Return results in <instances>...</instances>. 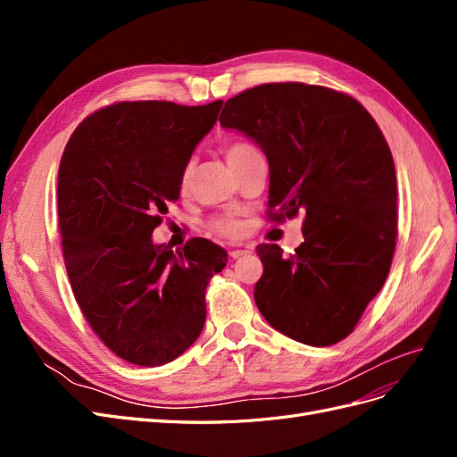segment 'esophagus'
<instances>
[{"label":"esophagus","mask_w":457,"mask_h":457,"mask_svg":"<svg viewBox=\"0 0 457 457\" xmlns=\"http://www.w3.org/2000/svg\"><path fill=\"white\" fill-rule=\"evenodd\" d=\"M247 252L245 250H232L228 255H230V259H238V257H242V255H245Z\"/></svg>","instance_id":"obj_1"}]
</instances>
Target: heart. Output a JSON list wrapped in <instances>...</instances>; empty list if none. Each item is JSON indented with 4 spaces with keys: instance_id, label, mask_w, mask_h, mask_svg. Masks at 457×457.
Wrapping results in <instances>:
<instances>
[{
    "instance_id": "1",
    "label": "heart",
    "mask_w": 457,
    "mask_h": 457,
    "mask_svg": "<svg viewBox=\"0 0 457 457\" xmlns=\"http://www.w3.org/2000/svg\"><path fill=\"white\" fill-rule=\"evenodd\" d=\"M252 152H255V148L252 145L237 141V143H230V145L225 146V158H227L228 165H234L237 162H240L242 158H245L247 154H252ZM190 175H192V168H190V165H187V168L181 173V183H179V185H181V190L188 188ZM212 230L220 234V237H225V238L237 240V238L242 237L244 227H242V223H240L238 219L219 217V219L212 220Z\"/></svg>"
}]
</instances>
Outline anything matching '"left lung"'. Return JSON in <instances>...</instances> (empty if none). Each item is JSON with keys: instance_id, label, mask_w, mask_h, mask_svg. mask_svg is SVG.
<instances>
[{"instance_id": "left-lung-1", "label": "left lung", "mask_w": 457, "mask_h": 457, "mask_svg": "<svg viewBox=\"0 0 457 457\" xmlns=\"http://www.w3.org/2000/svg\"><path fill=\"white\" fill-rule=\"evenodd\" d=\"M219 121L265 152L269 219L305 213L295 253L257 245V309L299 343L336 345L379 294L396 245V171L379 126L351 95L299 81L245 89Z\"/></svg>"}]
</instances>
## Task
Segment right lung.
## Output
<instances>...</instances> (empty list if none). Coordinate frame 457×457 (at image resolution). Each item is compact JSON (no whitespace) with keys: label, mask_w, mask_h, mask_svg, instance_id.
Listing matches in <instances>:
<instances>
[{"label":"right lung","mask_w":457,"mask_h":457,"mask_svg":"<svg viewBox=\"0 0 457 457\" xmlns=\"http://www.w3.org/2000/svg\"><path fill=\"white\" fill-rule=\"evenodd\" d=\"M220 104L114 103L81 121L62 152L57 202L68 278L91 329L129 364H168L198 339L205 287L227 265V252L205 238L177 253L150 238L179 200L181 173Z\"/></svg>","instance_id":"obj_1"}]
</instances>
